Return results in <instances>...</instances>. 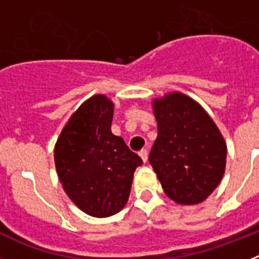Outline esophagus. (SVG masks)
Returning a JSON list of instances; mask_svg holds the SVG:
<instances>
[{"label": "esophagus", "instance_id": "1", "mask_svg": "<svg viewBox=\"0 0 259 259\" xmlns=\"http://www.w3.org/2000/svg\"><path fill=\"white\" fill-rule=\"evenodd\" d=\"M139 155L141 157V159H143V162L145 163L146 161H148V152H146V149H143L140 153H139Z\"/></svg>", "mask_w": 259, "mask_h": 259}]
</instances>
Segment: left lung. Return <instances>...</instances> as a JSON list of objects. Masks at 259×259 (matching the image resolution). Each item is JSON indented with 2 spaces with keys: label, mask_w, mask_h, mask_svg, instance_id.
<instances>
[{
  "label": "left lung",
  "mask_w": 259,
  "mask_h": 259,
  "mask_svg": "<svg viewBox=\"0 0 259 259\" xmlns=\"http://www.w3.org/2000/svg\"><path fill=\"white\" fill-rule=\"evenodd\" d=\"M158 125L149 162L167 197L197 205L218 187L226 170L227 144L197 101L180 92L152 102Z\"/></svg>",
  "instance_id": "obj_1"
}]
</instances>
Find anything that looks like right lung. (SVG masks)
<instances>
[{
    "label": "right lung",
    "instance_id": "add662e5",
    "mask_svg": "<svg viewBox=\"0 0 259 259\" xmlns=\"http://www.w3.org/2000/svg\"><path fill=\"white\" fill-rule=\"evenodd\" d=\"M114 102L95 95L80 105L54 146L59 182L81 211L96 218L119 212L127 203L134 172L143 161L111 132Z\"/></svg>",
    "mask_w": 259,
    "mask_h": 259
}]
</instances>
